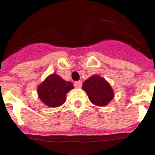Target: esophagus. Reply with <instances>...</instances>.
Listing matches in <instances>:
<instances>
[{
	"instance_id": "obj_1",
	"label": "esophagus",
	"mask_w": 155,
	"mask_h": 155,
	"mask_svg": "<svg viewBox=\"0 0 155 155\" xmlns=\"http://www.w3.org/2000/svg\"><path fill=\"white\" fill-rule=\"evenodd\" d=\"M82 86V81H76L74 83V87L77 88H80Z\"/></svg>"
}]
</instances>
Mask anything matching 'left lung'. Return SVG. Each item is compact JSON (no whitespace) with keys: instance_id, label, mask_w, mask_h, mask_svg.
I'll list each match as a JSON object with an SVG mask.
<instances>
[{"instance_id":"1","label":"left lung","mask_w":155,"mask_h":155,"mask_svg":"<svg viewBox=\"0 0 155 155\" xmlns=\"http://www.w3.org/2000/svg\"><path fill=\"white\" fill-rule=\"evenodd\" d=\"M82 89L86 91L92 104L105 106L114 98V91L109 82L98 75H92L85 80Z\"/></svg>"}]
</instances>
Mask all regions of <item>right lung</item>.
Instances as JSON below:
<instances>
[{
    "mask_svg": "<svg viewBox=\"0 0 155 155\" xmlns=\"http://www.w3.org/2000/svg\"><path fill=\"white\" fill-rule=\"evenodd\" d=\"M73 88L72 82L66 81L57 74H52L38 86L37 92L45 105L56 108L65 102L67 94Z\"/></svg>",
    "mask_w": 155,
    "mask_h": 155,
    "instance_id": "obj_1",
    "label": "right lung"
}]
</instances>
